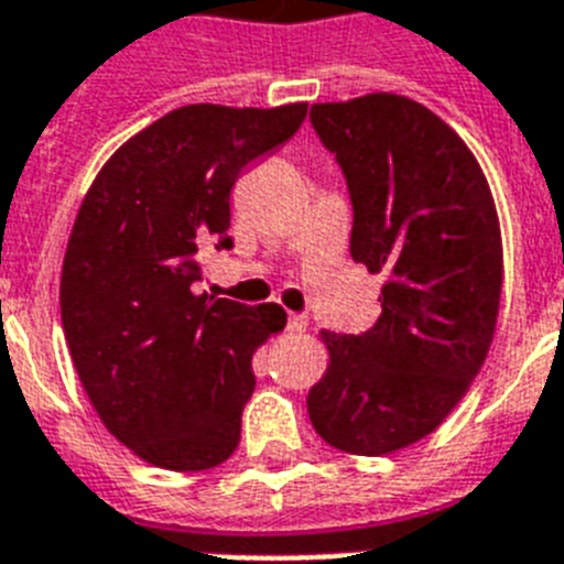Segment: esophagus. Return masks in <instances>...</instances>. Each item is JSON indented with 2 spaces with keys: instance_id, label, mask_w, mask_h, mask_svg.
Returning a JSON list of instances; mask_svg holds the SVG:
<instances>
[{
  "instance_id": "obj_1",
  "label": "esophagus",
  "mask_w": 564,
  "mask_h": 564,
  "mask_svg": "<svg viewBox=\"0 0 564 564\" xmlns=\"http://www.w3.org/2000/svg\"><path fill=\"white\" fill-rule=\"evenodd\" d=\"M306 324H310V318H306V315L290 313V322H286V329H290V333H304Z\"/></svg>"
}]
</instances>
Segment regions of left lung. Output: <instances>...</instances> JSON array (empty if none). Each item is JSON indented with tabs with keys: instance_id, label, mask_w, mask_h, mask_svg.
<instances>
[{
	"instance_id": "8db88e82",
	"label": "left lung",
	"mask_w": 564,
	"mask_h": 564,
	"mask_svg": "<svg viewBox=\"0 0 564 564\" xmlns=\"http://www.w3.org/2000/svg\"><path fill=\"white\" fill-rule=\"evenodd\" d=\"M310 121L345 171L350 258L386 283L368 333L322 329L329 365L306 411L329 446L391 455L432 434L487 359L505 281L498 210L473 150L405 95L313 104Z\"/></svg>"
}]
</instances>
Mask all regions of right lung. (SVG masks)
I'll return each mask as SVG.
<instances>
[{
  "mask_svg": "<svg viewBox=\"0 0 564 564\" xmlns=\"http://www.w3.org/2000/svg\"><path fill=\"white\" fill-rule=\"evenodd\" d=\"M306 104H191L109 155L77 210L59 274L68 354L100 423L132 455L199 473L235 455L251 356L278 304L196 295L199 251L231 249V187L290 141Z\"/></svg>",
  "mask_w": 564,
  "mask_h": 564,
  "instance_id": "obj_1",
  "label": "right lung"
}]
</instances>
